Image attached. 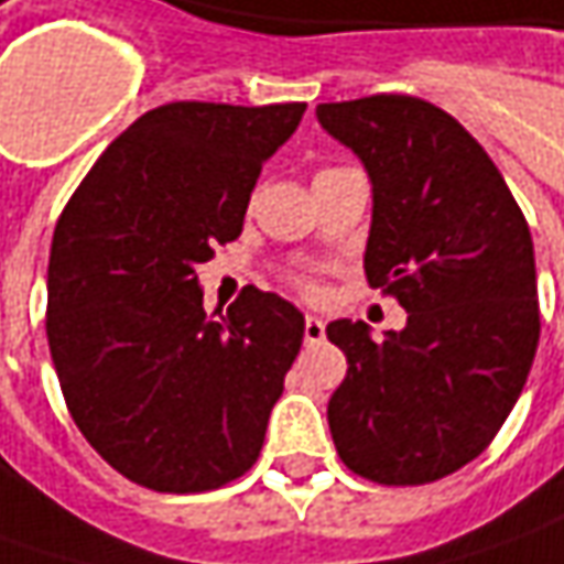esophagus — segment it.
Wrapping results in <instances>:
<instances>
[{"mask_svg":"<svg viewBox=\"0 0 564 564\" xmlns=\"http://www.w3.org/2000/svg\"><path fill=\"white\" fill-rule=\"evenodd\" d=\"M323 338H326V323L319 316H307L304 319V341L307 345H319Z\"/></svg>","mask_w":564,"mask_h":564,"instance_id":"34e87169","label":"esophagus"}]
</instances>
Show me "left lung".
I'll list each match as a JSON object with an SVG mask.
<instances>
[{"mask_svg": "<svg viewBox=\"0 0 564 564\" xmlns=\"http://www.w3.org/2000/svg\"><path fill=\"white\" fill-rule=\"evenodd\" d=\"M323 131L373 185L364 272L404 329L333 319L348 373L329 399L338 458L386 487L474 462L499 433L540 341L531 228L487 150L440 106L401 94L319 102Z\"/></svg>", "mask_w": 564, "mask_h": 564, "instance_id": "obj_1", "label": "left lung"}]
</instances>
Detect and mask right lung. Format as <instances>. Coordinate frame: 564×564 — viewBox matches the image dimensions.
I'll list each match as a JSON object with an SVG mask.
<instances>
[{
	"label": "right lung",
	"mask_w": 564,
	"mask_h": 564,
	"mask_svg": "<svg viewBox=\"0 0 564 564\" xmlns=\"http://www.w3.org/2000/svg\"><path fill=\"white\" fill-rule=\"evenodd\" d=\"M307 102H169L106 147L53 235L46 336L84 440L156 492L241 477L304 341L260 289L206 314L197 267L245 226L260 169Z\"/></svg>",
	"instance_id": "add662e5"
}]
</instances>
